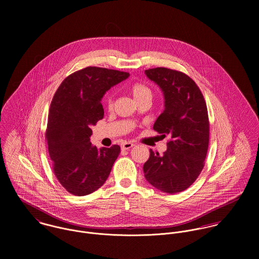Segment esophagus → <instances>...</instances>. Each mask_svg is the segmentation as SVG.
<instances>
[{
	"mask_svg": "<svg viewBox=\"0 0 259 259\" xmlns=\"http://www.w3.org/2000/svg\"><path fill=\"white\" fill-rule=\"evenodd\" d=\"M133 147H135V144H133L131 142H124L121 145V149H130V148H132Z\"/></svg>",
	"mask_w": 259,
	"mask_h": 259,
	"instance_id": "34e87169",
	"label": "esophagus"
}]
</instances>
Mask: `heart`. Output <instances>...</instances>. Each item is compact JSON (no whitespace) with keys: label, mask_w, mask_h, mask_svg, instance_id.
<instances>
[{"label":"heart","mask_w":259,"mask_h":259,"mask_svg":"<svg viewBox=\"0 0 259 259\" xmlns=\"http://www.w3.org/2000/svg\"><path fill=\"white\" fill-rule=\"evenodd\" d=\"M130 92L133 95L134 99L139 103L145 99H151V91L148 85L141 83V82H135L130 87ZM107 105L108 108L111 109L113 106V95L110 94L107 97Z\"/></svg>","instance_id":"1"}]
</instances>
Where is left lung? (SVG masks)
<instances>
[{
    "instance_id": "left-lung-1",
    "label": "left lung",
    "mask_w": 259,
    "mask_h": 259,
    "mask_svg": "<svg viewBox=\"0 0 259 259\" xmlns=\"http://www.w3.org/2000/svg\"><path fill=\"white\" fill-rule=\"evenodd\" d=\"M145 74L160 88L164 98V110L153 130L170 137L163 154L149 150L145 178L162 192H182L195 182L204 166L209 142L206 104L194 80L182 72L155 68Z\"/></svg>"
}]
</instances>
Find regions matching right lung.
<instances>
[{
	"label": "right lung",
	"instance_id": "add662e5",
	"mask_svg": "<svg viewBox=\"0 0 259 259\" xmlns=\"http://www.w3.org/2000/svg\"><path fill=\"white\" fill-rule=\"evenodd\" d=\"M128 73L88 67L67 76L51 103L46 139L54 172L70 193L82 196L104 185L120 148H98L91 126L104 117L102 99Z\"/></svg>",
	"mask_w": 259,
	"mask_h": 259
}]
</instances>
